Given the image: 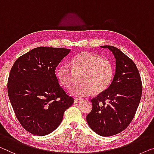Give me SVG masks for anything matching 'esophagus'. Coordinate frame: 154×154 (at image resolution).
<instances>
[{"label":"esophagus","mask_w":154,"mask_h":154,"mask_svg":"<svg viewBox=\"0 0 154 154\" xmlns=\"http://www.w3.org/2000/svg\"><path fill=\"white\" fill-rule=\"evenodd\" d=\"M83 100V99H81V98H75L74 100V103H79V102H82Z\"/></svg>","instance_id":"obj_1"}]
</instances>
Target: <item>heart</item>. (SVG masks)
<instances>
[{"label": "heart", "instance_id": "b5f03b06", "mask_svg": "<svg viewBox=\"0 0 154 154\" xmlns=\"http://www.w3.org/2000/svg\"><path fill=\"white\" fill-rule=\"evenodd\" d=\"M72 67L66 63L60 64L56 70V76L60 84L70 88L74 81V72L81 73L79 83L70 88V93L76 97H84L95 93H101L109 86L113 70L112 64L105 58L95 54L82 51L71 60Z\"/></svg>", "mask_w": 154, "mask_h": 154}]
</instances>
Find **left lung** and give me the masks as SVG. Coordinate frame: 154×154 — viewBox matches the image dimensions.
<instances>
[{
	"instance_id": "left-lung-1",
	"label": "left lung",
	"mask_w": 154,
	"mask_h": 154,
	"mask_svg": "<svg viewBox=\"0 0 154 154\" xmlns=\"http://www.w3.org/2000/svg\"><path fill=\"white\" fill-rule=\"evenodd\" d=\"M116 59L111 84L91 100L92 110L86 116L89 127L100 136L109 137L126 128L133 120L142 96V85L135 63L115 47L105 45Z\"/></svg>"
}]
</instances>
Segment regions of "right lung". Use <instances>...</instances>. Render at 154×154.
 <instances>
[{
  "label": "right lung",
  "mask_w": 154,
  "mask_h": 154,
  "mask_svg": "<svg viewBox=\"0 0 154 154\" xmlns=\"http://www.w3.org/2000/svg\"><path fill=\"white\" fill-rule=\"evenodd\" d=\"M70 51L37 47L17 58L11 68L8 82L10 103L21 125L33 135L45 136L57 128L65 111L74 103L55 74Z\"/></svg>",
  "instance_id": "obj_1"
}]
</instances>
